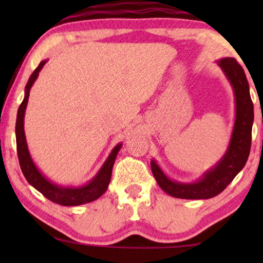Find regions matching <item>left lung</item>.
Masks as SVG:
<instances>
[{"label":"left lung","mask_w":263,"mask_h":263,"mask_svg":"<svg viewBox=\"0 0 263 263\" xmlns=\"http://www.w3.org/2000/svg\"><path fill=\"white\" fill-rule=\"evenodd\" d=\"M218 65L230 81L236 102V116L228 151L210 171L194 183H179L171 180L163 173L155 159L151 168L157 183L171 197L180 199H209L220 194L245 167L251 149L253 123V104L245 71L234 58L219 60Z\"/></svg>","instance_id":"8db88e82"}]
</instances>
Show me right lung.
<instances>
[{
  "mask_svg": "<svg viewBox=\"0 0 263 263\" xmlns=\"http://www.w3.org/2000/svg\"><path fill=\"white\" fill-rule=\"evenodd\" d=\"M47 60L39 63L38 68L33 71L31 78H29L28 83L26 85L25 91V99H23L22 104L20 105L17 112V121H16V142H17V155L18 161H20L21 170H22L23 176L26 177L27 182L34 186L38 192H41L45 198L49 199L53 203H57L59 205H64V206H77V205L86 204L90 201L96 200L100 198L105 192H106L108 184L111 180V174H112V167L115 159H116L117 153L121 149L122 143L117 144L115 148L111 151L110 156L105 161L102 167L99 171V173L90 180L89 183L83 186H78V188H73V186H60L57 185L48 180L38 168L35 167L34 162L32 161L31 155H29L28 147H27L26 135H25V112L27 104H28L29 91L31 87L34 83L35 79L38 78L39 71L42 70Z\"/></svg>",
  "mask_w": 263,
  "mask_h": 263,
  "instance_id": "1",
  "label": "right lung"
}]
</instances>
